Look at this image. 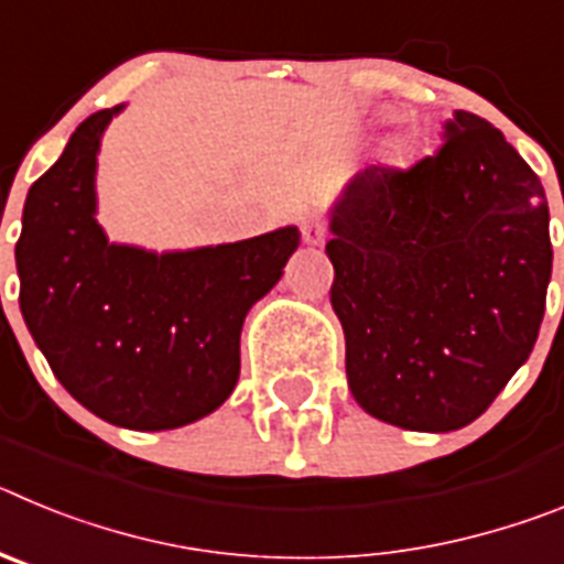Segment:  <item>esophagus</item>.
Listing matches in <instances>:
<instances>
[{
    "instance_id": "obj_1",
    "label": "esophagus",
    "mask_w": 564,
    "mask_h": 564,
    "mask_svg": "<svg viewBox=\"0 0 564 564\" xmlns=\"http://www.w3.org/2000/svg\"><path fill=\"white\" fill-rule=\"evenodd\" d=\"M327 237V226L322 217H316V214H311V217H305L302 220V239H305L307 246H322Z\"/></svg>"
}]
</instances>
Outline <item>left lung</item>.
Masks as SVG:
<instances>
[{"mask_svg":"<svg viewBox=\"0 0 564 564\" xmlns=\"http://www.w3.org/2000/svg\"><path fill=\"white\" fill-rule=\"evenodd\" d=\"M412 166H367L330 208V302L367 415L455 432L491 406L540 336L547 200L497 127L457 109Z\"/></svg>","mask_w":564,"mask_h":564,"instance_id":"obj_1","label":"left lung"}]
</instances>
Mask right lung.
I'll return each instance as SVG.
<instances>
[{"label": "right lung", "mask_w": 564, "mask_h": 564, "mask_svg": "<svg viewBox=\"0 0 564 564\" xmlns=\"http://www.w3.org/2000/svg\"><path fill=\"white\" fill-rule=\"evenodd\" d=\"M89 115L28 192L17 242L24 325L64 390L101 421L161 432L212 415L239 378V333L299 248L285 226L239 242L147 251L98 223L101 138Z\"/></svg>", "instance_id": "1"}]
</instances>
